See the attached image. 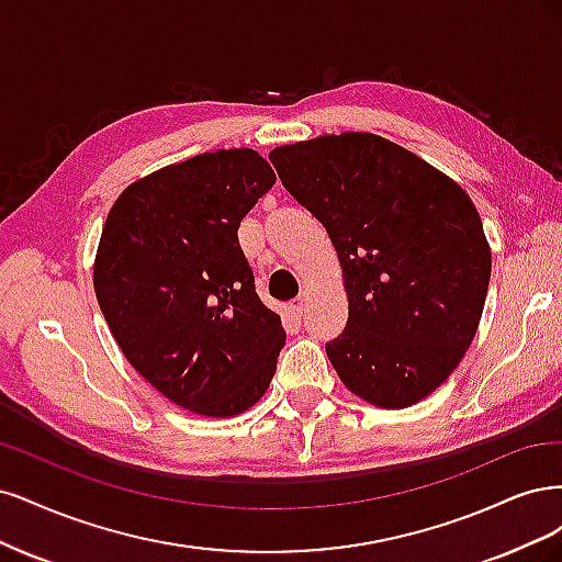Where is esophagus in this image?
<instances>
[{
	"instance_id": "34e87169",
	"label": "esophagus",
	"mask_w": 562,
	"mask_h": 562,
	"mask_svg": "<svg viewBox=\"0 0 562 562\" xmlns=\"http://www.w3.org/2000/svg\"><path fill=\"white\" fill-rule=\"evenodd\" d=\"M292 311H294V315H303V311H305V296H299V299L292 301Z\"/></svg>"
}]
</instances>
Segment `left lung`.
Wrapping results in <instances>:
<instances>
[{
	"label": "left lung",
	"mask_w": 562,
	"mask_h": 562,
	"mask_svg": "<svg viewBox=\"0 0 562 562\" xmlns=\"http://www.w3.org/2000/svg\"><path fill=\"white\" fill-rule=\"evenodd\" d=\"M268 158L336 247L350 315L327 355L342 385L378 408L423 402L472 346L491 282L472 198L373 133L319 135Z\"/></svg>",
	"instance_id": "1"
}]
</instances>
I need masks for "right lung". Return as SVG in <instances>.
<instances>
[{"label":"right lung","mask_w":562,"mask_h":562,"mask_svg":"<svg viewBox=\"0 0 562 562\" xmlns=\"http://www.w3.org/2000/svg\"><path fill=\"white\" fill-rule=\"evenodd\" d=\"M273 184L255 149L198 154L123 189L102 226L93 286L114 340L166 400L205 418L255 406L284 346L238 243Z\"/></svg>","instance_id":"1"}]
</instances>
